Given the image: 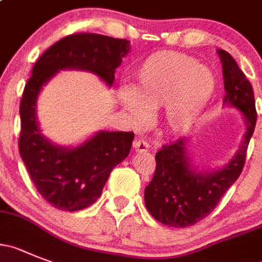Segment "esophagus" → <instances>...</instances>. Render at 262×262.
<instances>
[{
	"instance_id": "esophagus-1",
	"label": "esophagus",
	"mask_w": 262,
	"mask_h": 262,
	"mask_svg": "<svg viewBox=\"0 0 262 262\" xmlns=\"http://www.w3.org/2000/svg\"><path fill=\"white\" fill-rule=\"evenodd\" d=\"M133 148L136 150V152H147L150 150V145L146 142L145 139L139 138L133 142Z\"/></svg>"
}]
</instances>
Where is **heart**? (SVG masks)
<instances>
[{
    "label": "heart",
    "instance_id": "b5f03b06",
    "mask_svg": "<svg viewBox=\"0 0 262 262\" xmlns=\"http://www.w3.org/2000/svg\"><path fill=\"white\" fill-rule=\"evenodd\" d=\"M136 89L123 88L120 102L137 126L148 111L164 107V123L174 134L189 133L208 108L217 89L216 75L195 58L177 51H158L136 71Z\"/></svg>",
    "mask_w": 262,
    "mask_h": 262
}]
</instances>
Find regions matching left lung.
Returning a JSON list of instances; mask_svg holds the SVG:
<instances>
[{"label":"left lung","instance_id":"left-lung-1","mask_svg":"<svg viewBox=\"0 0 262 262\" xmlns=\"http://www.w3.org/2000/svg\"><path fill=\"white\" fill-rule=\"evenodd\" d=\"M217 54L224 75V106L243 115V141L230 161L217 169H199L191 164L189 138L178 139L158 151L155 174L145 189V204L151 216L167 226H191L216 208L241 176L255 130L257 115L252 85L230 54L222 49Z\"/></svg>","mask_w":262,"mask_h":262}]
</instances>
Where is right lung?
Masks as SVG:
<instances>
[{
    "instance_id": "obj_1",
    "label": "right lung",
    "mask_w": 262,
    "mask_h": 262,
    "mask_svg": "<svg viewBox=\"0 0 262 262\" xmlns=\"http://www.w3.org/2000/svg\"><path fill=\"white\" fill-rule=\"evenodd\" d=\"M129 51L128 40L76 33L51 45L32 68L20 101L19 152L37 191L55 208L75 212L97 202L111 170L130 152L134 133L99 130L75 147L59 146L41 132L38 95L64 70L92 72L111 88Z\"/></svg>"
}]
</instances>
